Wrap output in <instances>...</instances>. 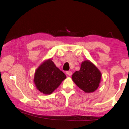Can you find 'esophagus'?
<instances>
[{"label":"esophagus","mask_w":129,"mask_h":129,"mask_svg":"<svg viewBox=\"0 0 129 129\" xmlns=\"http://www.w3.org/2000/svg\"><path fill=\"white\" fill-rule=\"evenodd\" d=\"M66 73L67 75H68L69 76H72V71H67Z\"/></svg>","instance_id":"34e87169"}]
</instances>
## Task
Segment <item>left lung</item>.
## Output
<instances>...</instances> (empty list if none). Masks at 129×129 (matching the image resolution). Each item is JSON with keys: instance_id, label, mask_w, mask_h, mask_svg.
Segmentation results:
<instances>
[{"instance_id": "obj_1", "label": "left lung", "mask_w": 129, "mask_h": 129, "mask_svg": "<svg viewBox=\"0 0 129 129\" xmlns=\"http://www.w3.org/2000/svg\"><path fill=\"white\" fill-rule=\"evenodd\" d=\"M72 80L78 88L85 93L94 92L101 82V73L89 60L83 61L80 69L73 74Z\"/></svg>"}]
</instances>
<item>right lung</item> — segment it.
Instances as JSON below:
<instances>
[{
    "label": "right lung",
    "instance_id": "right-lung-1",
    "mask_svg": "<svg viewBox=\"0 0 129 129\" xmlns=\"http://www.w3.org/2000/svg\"><path fill=\"white\" fill-rule=\"evenodd\" d=\"M67 78L51 59L43 62L35 73L34 81L36 88L45 94H50Z\"/></svg>",
    "mask_w": 129,
    "mask_h": 129
}]
</instances>
